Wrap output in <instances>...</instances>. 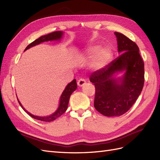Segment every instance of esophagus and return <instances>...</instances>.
I'll use <instances>...</instances> for the list:
<instances>
[{
    "instance_id": "obj_1",
    "label": "esophagus",
    "mask_w": 160,
    "mask_h": 160,
    "mask_svg": "<svg viewBox=\"0 0 160 160\" xmlns=\"http://www.w3.org/2000/svg\"><path fill=\"white\" fill-rule=\"evenodd\" d=\"M86 83H87V82H86V80L83 78H80L78 81V85L79 87H83L84 85L86 84Z\"/></svg>"
}]
</instances>
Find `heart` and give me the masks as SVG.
<instances>
[{"label": "heart", "instance_id": "1", "mask_svg": "<svg viewBox=\"0 0 160 160\" xmlns=\"http://www.w3.org/2000/svg\"><path fill=\"white\" fill-rule=\"evenodd\" d=\"M112 56V51L110 47L105 46L101 47L100 45H91L80 55V58L84 61L92 60L91 66L95 70L104 68L108 63Z\"/></svg>", "mask_w": 160, "mask_h": 160}]
</instances>
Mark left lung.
Here are the masks:
<instances>
[{
  "mask_svg": "<svg viewBox=\"0 0 160 160\" xmlns=\"http://www.w3.org/2000/svg\"><path fill=\"white\" fill-rule=\"evenodd\" d=\"M120 55L90 76L95 84L94 106L103 116H119L132 107L143 88L145 81L144 62L137 44L126 36L115 32ZM124 71L121 78L116 73Z\"/></svg>",
  "mask_w": 160,
  "mask_h": 160,
  "instance_id": "8db88e82",
  "label": "left lung"
}]
</instances>
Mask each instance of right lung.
<instances>
[{"mask_svg": "<svg viewBox=\"0 0 160 160\" xmlns=\"http://www.w3.org/2000/svg\"><path fill=\"white\" fill-rule=\"evenodd\" d=\"M63 35V32L57 31V32H52V33H50V34H47V35L40 36V38L35 40L34 42H32V43H30L29 45H28V46L26 48L25 51L32 47L36 46V45L40 44L41 42H47V41L59 40L61 38H62ZM76 88H77V83H76V79H74V80H73L70 83H69L66 86V87H65L63 92H62V94H61V97H60L59 105L58 108H57V109L55 111V112L53 113L52 115L48 116L40 117V116H36L32 115V114H31L30 113L26 111V110L23 108V106L22 105L21 103H20L18 99V101L19 102L20 106L22 108V109L28 114V115H30L32 118H34V119H36V120H40V121H43V122H51V121L55 120L59 116H61L63 113H65V111H66L67 108H68V103H69V97H70V95H72V93L74 91Z\"/></svg>", "mask_w": 160, "mask_h": 160, "instance_id": "add662e5", "label": "right lung"}]
</instances>
